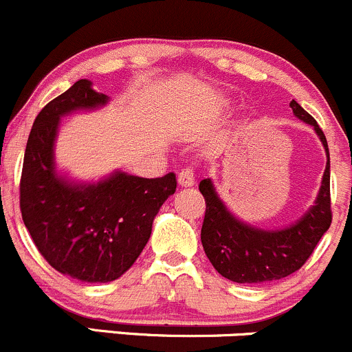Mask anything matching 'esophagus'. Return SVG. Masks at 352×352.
<instances>
[{
  "mask_svg": "<svg viewBox=\"0 0 352 352\" xmlns=\"http://www.w3.org/2000/svg\"><path fill=\"white\" fill-rule=\"evenodd\" d=\"M177 183L181 188H191L195 186V176L191 169H183V171L177 175Z\"/></svg>",
  "mask_w": 352,
  "mask_h": 352,
  "instance_id": "esophagus-1",
  "label": "esophagus"
}]
</instances>
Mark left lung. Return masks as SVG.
I'll use <instances>...</instances> for the list:
<instances>
[{
	"instance_id": "obj_1",
	"label": "left lung",
	"mask_w": 352,
	"mask_h": 352,
	"mask_svg": "<svg viewBox=\"0 0 352 352\" xmlns=\"http://www.w3.org/2000/svg\"><path fill=\"white\" fill-rule=\"evenodd\" d=\"M298 120L314 126L327 155L325 171L314 205L289 226L261 229L230 212L210 177L200 181L206 210L201 226L205 254L217 271L235 283H267L295 273L305 264L322 235L332 222L331 213V157L324 132L295 100L289 103Z\"/></svg>"
}]
</instances>
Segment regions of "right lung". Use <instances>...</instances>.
<instances>
[{
	"label": "right lung",
	"mask_w": 352,
	"mask_h": 352,
	"mask_svg": "<svg viewBox=\"0 0 352 352\" xmlns=\"http://www.w3.org/2000/svg\"><path fill=\"white\" fill-rule=\"evenodd\" d=\"M108 101L91 81L79 79L47 103L28 135L21 171L25 227L54 270L82 283H108L129 271L177 184L175 173L149 179L117 169L98 181H76L57 169L63 117L98 110Z\"/></svg>",
	"instance_id": "1"
}]
</instances>
